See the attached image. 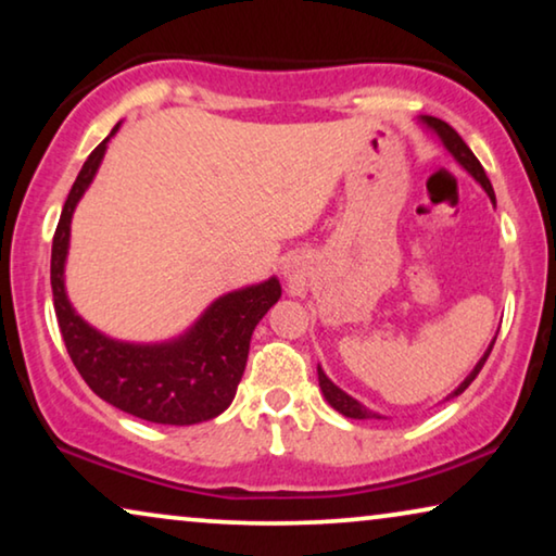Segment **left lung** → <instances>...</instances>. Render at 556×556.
Returning <instances> with one entry per match:
<instances>
[{
  "label": "left lung",
  "instance_id": "8db88e82",
  "mask_svg": "<svg viewBox=\"0 0 556 556\" xmlns=\"http://www.w3.org/2000/svg\"><path fill=\"white\" fill-rule=\"evenodd\" d=\"M422 121H425V124H428V126L432 128V131H435V134L440 136V139H443V143H445V147H447V151H451V154H453L455 159H458V164L466 166V169H468V172L473 174V177H476V181H481V187L485 189V194L491 197V202H496V194H493V187H491L489 177H485V172H483L481 162H478L473 151L468 149V143L460 139L458 131H455L453 126H447L445 121H440V118H435V116H425ZM493 344H496V339L491 341V346L485 349V354L481 356V362H478L476 367H473V371H470V375H468L466 379H463L458 390L447 394V400L458 397L460 392H466V390H468V384L473 382V379L478 377V371L483 369L485 359H489V354H491ZM318 384H321V392H324V397L329 400V405H331L333 409H339L341 415L352 417V420H379V415H377V413H371V409H367V407H364V405H359V402H356L354 397H349V394H346L344 390H339V387L333 384L331 379L324 375V369H321V367H318Z\"/></svg>",
  "mask_w": 556,
  "mask_h": 556
}]
</instances>
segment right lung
<instances>
[{
  "instance_id": "right-lung-1",
  "label": "right lung",
  "mask_w": 556,
  "mask_h": 556,
  "mask_svg": "<svg viewBox=\"0 0 556 556\" xmlns=\"http://www.w3.org/2000/svg\"><path fill=\"white\" fill-rule=\"evenodd\" d=\"M116 131L118 126L111 136ZM109 139L98 143L83 164L52 238V303L65 349L90 390L128 415L159 425L212 420L232 402L245 371L250 337L280 299V283L270 278L261 286L223 295L185 337L166 344H124L83 321L65 295L63 270L73 210L93 181Z\"/></svg>"
}]
</instances>
